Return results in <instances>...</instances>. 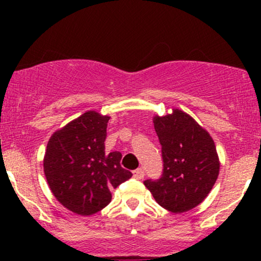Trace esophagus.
<instances>
[{"label":"esophagus","instance_id":"34e87169","mask_svg":"<svg viewBox=\"0 0 261 261\" xmlns=\"http://www.w3.org/2000/svg\"><path fill=\"white\" fill-rule=\"evenodd\" d=\"M133 174H134V178H135V179H139V180H140V179H143V178H144V175H145V174H144V170L141 169V168H140V169H136V170H134V172H133Z\"/></svg>","mask_w":261,"mask_h":261}]
</instances>
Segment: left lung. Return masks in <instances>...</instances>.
Returning a JSON list of instances; mask_svg holds the SVG:
<instances>
[{
    "label": "left lung",
    "mask_w": 261,
    "mask_h": 261,
    "mask_svg": "<svg viewBox=\"0 0 261 261\" xmlns=\"http://www.w3.org/2000/svg\"><path fill=\"white\" fill-rule=\"evenodd\" d=\"M164 169L160 179L144 181L155 201L168 211L183 213L204 201L217 180L220 159L215 141L192 116L178 109L154 116Z\"/></svg>",
    "instance_id": "1"
}]
</instances>
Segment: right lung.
<instances>
[{
	"instance_id": "right-lung-1",
	"label": "right lung",
	"mask_w": 261,
	"mask_h": 261,
	"mask_svg": "<svg viewBox=\"0 0 261 261\" xmlns=\"http://www.w3.org/2000/svg\"><path fill=\"white\" fill-rule=\"evenodd\" d=\"M110 116L87 111L50 136L44 173L59 203L81 216L101 211L111 202V189L131 178L121 167L120 151L107 154L105 140Z\"/></svg>"
}]
</instances>
